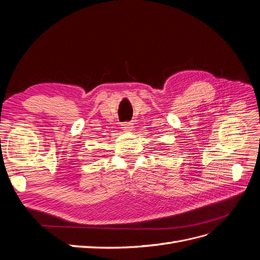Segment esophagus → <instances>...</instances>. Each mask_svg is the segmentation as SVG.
Instances as JSON below:
<instances>
[{
	"label": "esophagus",
	"mask_w": 260,
	"mask_h": 260,
	"mask_svg": "<svg viewBox=\"0 0 260 260\" xmlns=\"http://www.w3.org/2000/svg\"><path fill=\"white\" fill-rule=\"evenodd\" d=\"M132 125H133V123L132 122H124L123 124H122V130H124V131H131L132 130Z\"/></svg>",
	"instance_id": "esophagus-1"
}]
</instances>
